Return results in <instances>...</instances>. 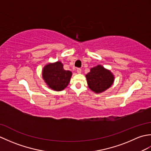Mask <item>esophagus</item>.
Wrapping results in <instances>:
<instances>
[{
    "label": "esophagus",
    "instance_id": "obj_1",
    "mask_svg": "<svg viewBox=\"0 0 151 151\" xmlns=\"http://www.w3.org/2000/svg\"><path fill=\"white\" fill-rule=\"evenodd\" d=\"M76 71H77V73L81 74L82 73V70H81V69L78 68V69H77V70H76Z\"/></svg>",
    "mask_w": 151,
    "mask_h": 151
}]
</instances>
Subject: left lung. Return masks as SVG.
Returning a JSON list of instances; mask_svg holds the SVG:
<instances>
[{
    "label": "left lung",
    "instance_id": "8db88e82",
    "mask_svg": "<svg viewBox=\"0 0 151 151\" xmlns=\"http://www.w3.org/2000/svg\"><path fill=\"white\" fill-rule=\"evenodd\" d=\"M89 88L96 93H101L110 88L114 84L115 76L111 70L101 65L90 69V72L86 75Z\"/></svg>",
    "mask_w": 151,
    "mask_h": 151
}]
</instances>
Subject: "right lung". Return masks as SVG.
<instances>
[{"instance_id":"1","label":"right lung","mask_w":151,"mask_h":151,"mask_svg":"<svg viewBox=\"0 0 151 151\" xmlns=\"http://www.w3.org/2000/svg\"><path fill=\"white\" fill-rule=\"evenodd\" d=\"M71 76L72 72L64 69L63 63L60 61L46 64L42 70L45 82L49 88L57 91L63 90L68 86Z\"/></svg>"}]
</instances>
